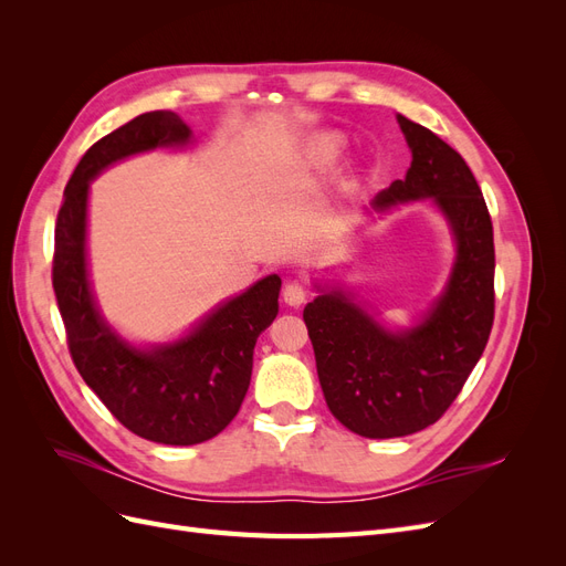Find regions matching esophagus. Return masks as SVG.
<instances>
[{"instance_id":"1","label":"esophagus","mask_w":566,"mask_h":566,"mask_svg":"<svg viewBox=\"0 0 566 566\" xmlns=\"http://www.w3.org/2000/svg\"><path fill=\"white\" fill-rule=\"evenodd\" d=\"M306 295H310V290H306V285H304L302 281H287L285 287H283V300H285V304H290V306L304 304Z\"/></svg>"}]
</instances>
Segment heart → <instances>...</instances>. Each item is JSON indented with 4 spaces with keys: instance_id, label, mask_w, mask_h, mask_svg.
I'll use <instances>...</instances> for the list:
<instances>
[{
    "instance_id": "obj_1",
    "label": "heart",
    "mask_w": 566,
    "mask_h": 566,
    "mask_svg": "<svg viewBox=\"0 0 566 566\" xmlns=\"http://www.w3.org/2000/svg\"><path fill=\"white\" fill-rule=\"evenodd\" d=\"M337 150H339V144L335 139H321V144L314 150V160L318 165H328V163L335 160Z\"/></svg>"
}]
</instances>
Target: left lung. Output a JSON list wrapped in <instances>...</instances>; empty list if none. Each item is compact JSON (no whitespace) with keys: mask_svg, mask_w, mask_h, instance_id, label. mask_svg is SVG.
<instances>
[{"mask_svg":"<svg viewBox=\"0 0 566 566\" xmlns=\"http://www.w3.org/2000/svg\"><path fill=\"white\" fill-rule=\"evenodd\" d=\"M413 153L406 179L375 208L434 198L458 241L447 293L418 328L391 335L342 293L304 306L318 382L331 413L368 439L406 437L434 424L455 401L493 328V224L472 169L434 132L399 115Z\"/></svg>","mask_w":566,"mask_h":566,"instance_id":"left-lung-1","label":"left lung"}]
</instances>
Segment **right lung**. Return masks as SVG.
<instances>
[{
	"label": "right lung",
	"mask_w": 566,
	"mask_h": 566,
	"mask_svg": "<svg viewBox=\"0 0 566 566\" xmlns=\"http://www.w3.org/2000/svg\"><path fill=\"white\" fill-rule=\"evenodd\" d=\"M188 136L179 115L153 111L84 153L63 191L51 266L67 349L82 380L129 432L169 447L217 437L241 410L256 337L276 318L281 290L279 276H266L221 304L188 337L153 352L129 347L98 316L84 262L90 181L132 153L186 144Z\"/></svg>",
	"instance_id": "obj_1"
}]
</instances>
